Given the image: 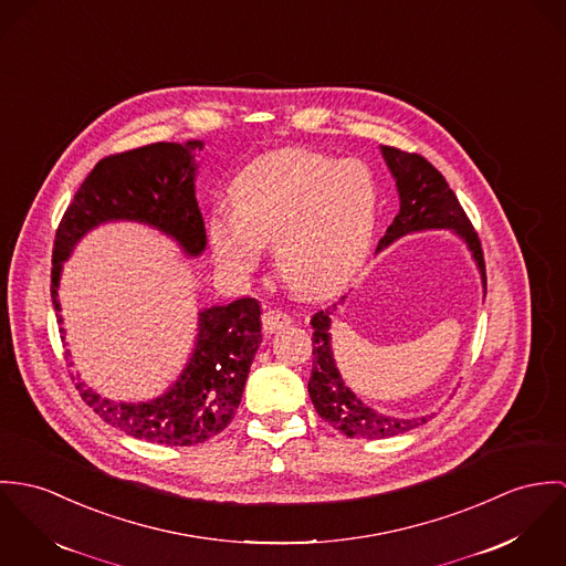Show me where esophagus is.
<instances>
[{
	"mask_svg": "<svg viewBox=\"0 0 566 566\" xmlns=\"http://www.w3.org/2000/svg\"><path fill=\"white\" fill-rule=\"evenodd\" d=\"M291 321H293L291 314L284 313V311L269 308V311H264V314H262V329H264L266 334H273V332H277V329L291 325Z\"/></svg>",
	"mask_w": 566,
	"mask_h": 566,
	"instance_id": "1",
	"label": "esophagus"
}]
</instances>
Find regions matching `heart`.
<instances>
[{
    "instance_id": "heart-1",
    "label": "heart",
    "mask_w": 566,
    "mask_h": 566,
    "mask_svg": "<svg viewBox=\"0 0 566 566\" xmlns=\"http://www.w3.org/2000/svg\"><path fill=\"white\" fill-rule=\"evenodd\" d=\"M230 197L234 214H214L208 232L232 275H250L260 245L273 243L280 280L297 295L321 297L343 289L371 248L377 182L360 160L271 151L234 178Z\"/></svg>"
}]
</instances>
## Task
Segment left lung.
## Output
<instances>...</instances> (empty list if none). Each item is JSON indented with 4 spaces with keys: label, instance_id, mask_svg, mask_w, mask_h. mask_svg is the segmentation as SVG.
<instances>
[{
    "label": "left lung",
    "instance_id": "1",
    "mask_svg": "<svg viewBox=\"0 0 566 566\" xmlns=\"http://www.w3.org/2000/svg\"><path fill=\"white\" fill-rule=\"evenodd\" d=\"M381 156L397 185L399 212L388 226L386 234L379 239L377 252H381L392 241L412 232L451 230L455 237H460L467 243L469 252L473 255L482 275V286L486 297V266H484V253H482L478 232L473 230L455 192L449 189L439 169L432 167L419 154H408L388 145H381ZM334 311H336V304L314 313L311 318L314 329V360L308 392L318 417L349 439H388L426 423L428 417L403 419V417L377 412L349 390V386L340 377L334 360V352H332L329 325L334 318Z\"/></svg>",
    "mask_w": 566,
    "mask_h": 566
}]
</instances>
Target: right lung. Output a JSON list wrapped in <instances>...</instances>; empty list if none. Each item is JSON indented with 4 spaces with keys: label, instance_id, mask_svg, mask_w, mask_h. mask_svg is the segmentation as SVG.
<instances>
[{
    "label": "right lung",
    "instance_id": "add662e5",
    "mask_svg": "<svg viewBox=\"0 0 566 566\" xmlns=\"http://www.w3.org/2000/svg\"><path fill=\"white\" fill-rule=\"evenodd\" d=\"M201 140L151 143L95 165L69 203L52 253V302L61 313L63 262L75 243L108 221H138L171 237L195 258L206 250V228L195 199V151ZM59 323L63 316L59 314ZM64 334V329H61ZM262 343L260 304L252 297L199 311L195 349L176 384L151 401L119 403L84 381L77 390L106 423L127 437L190 447L223 432L241 403L253 356ZM73 365V363H69Z\"/></svg>",
    "mask_w": 566,
    "mask_h": 566
}]
</instances>
